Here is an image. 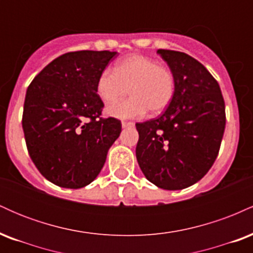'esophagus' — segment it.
I'll return each mask as SVG.
<instances>
[{
    "instance_id": "obj_1",
    "label": "esophagus",
    "mask_w": 253,
    "mask_h": 253,
    "mask_svg": "<svg viewBox=\"0 0 253 253\" xmlns=\"http://www.w3.org/2000/svg\"><path fill=\"white\" fill-rule=\"evenodd\" d=\"M121 126H123V128H127V127H133L134 126V123H130V121H123V124H121Z\"/></svg>"
}]
</instances>
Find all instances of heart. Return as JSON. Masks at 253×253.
Instances as JSON below:
<instances>
[{
    "label": "heart",
    "instance_id": "obj_1",
    "mask_svg": "<svg viewBox=\"0 0 253 253\" xmlns=\"http://www.w3.org/2000/svg\"><path fill=\"white\" fill-rule=\"evenodd\" d=\"M123 102L107 108V114L118 119H139L147 113L159 114L169 107L175 96L176 80L169 68L159 65L153 58L132 54L115 64L114 71L106 69L96 82V92L104 103Z\"/></svg>",
    "mask_w": 253,
    "mask_h": 253
}]
</instances>
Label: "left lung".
I'll use <instances>...</instances> for the list:
<instances>
[{"label": "left lung", "mask_w": 253, "mask_h": 253, "mask_svg": "<svg viewBox=\"0 0 253 253\" xmlns=\"http://www.w3.org/2000/svg\"><path fill=\"white\" fill-rule=\"evenodd\" d=\"M176 80L175 96L161 117L135 124V155L151 183L181 190L199 182L215 162L226 125L219 83L187 53L158 50Z\"/></svg>", "instance_id": "left-lung-1"}]
</instances>
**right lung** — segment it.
I'll return each mask as SVG.
<instances>
[{"label":"right lung","mask_w":253,"mask_h":253,"mask_svg":"<svg viewBox=\"0 0 253 253\" xmlns=\"http://www.w3.org/2000/svg\"><path fill=\"white\" fill-rule=\"evenodd\" d=\"M118 52L76 51L56 58L26 92L22 128L28 153L46 179L78 189L96 178L121 123L101 118L96 82Z\"/></svg>","instance_id":"1"}]
</instances>
